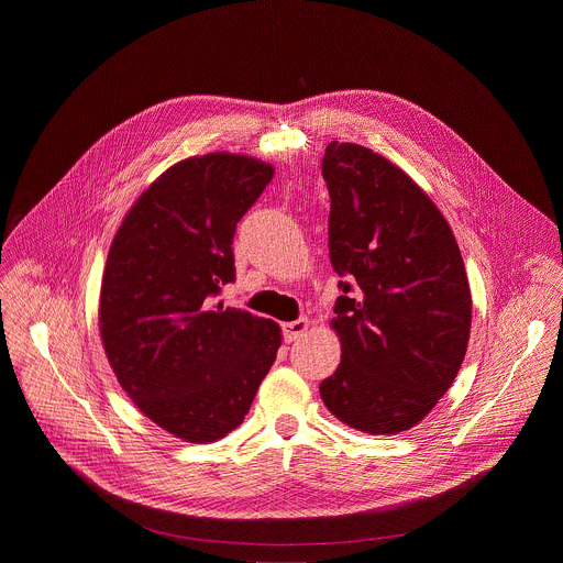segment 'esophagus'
I'll list each match as a JSON object with an SVG mask.
<instances>
[{"mask_svg":"<svg viewBox=\"0 0 563 563\" xmlns=\"http://www.w3.org/2000/svg\"><path fill=\"white\" fill-rule=\"evenodd\" d=\"M309 330V320L307 318H298V320H289V323H283V336L287 343L305 336Z\"/></svg>","mask_w":563,"mask_h":563,"instance_id":"1","label":"esophagus"}]
</instances>
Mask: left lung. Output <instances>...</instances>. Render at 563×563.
<instances>
[{"mask_svg":"<svg viewBox=\"0 0 563 563\" xmlns=\"http://www.w3.org/2000/svg\"><path fill=\"white\" fill-rule=\"evenodd\" d=\"M330 258L345 280L332 330L341 365L320 383L354 430L398 434L423 421L463 363L472 296L454 233L428 194L387 157L330 142Z\"/></svg>","mask_w":563,"mask_h":563,"instance_id":"left-lung-1","label":"left lung"}]
</instances>
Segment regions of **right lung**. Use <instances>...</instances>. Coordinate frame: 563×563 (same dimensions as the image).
I'll list each match as a JSON object with an SVG mask.
<instances>
[{
  "mask_svg": "<svg viewBox=\"0 0 563 563\" xmlns=\"http://www.w3.org/2000/svg\"><path fill=\"white\" fill-rule=\"evenodd\" d=\"M272 178L274 167L250 155L187 157L133 202L109 250V365L146 419L189 443L243 423L280 347L274 320L213 302L235 278V224Z\"/></svg>",
  "mask_w": 563,
  "mask_h": 563,
  "instance_id": "right-lung-1",
  "label": "right lung"
}]
</instances>
